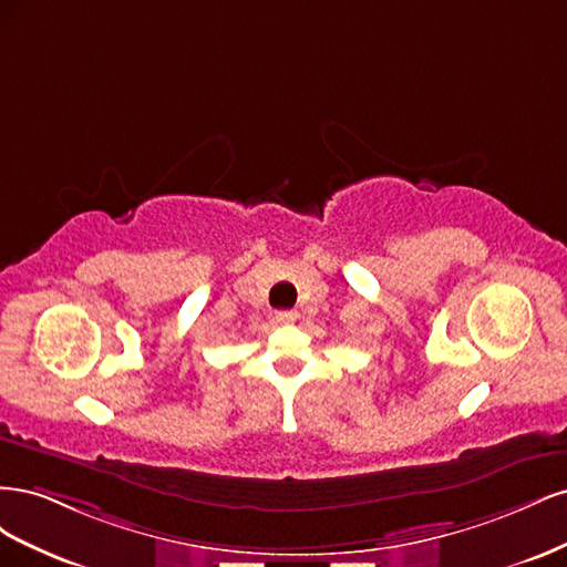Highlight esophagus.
<instances>
[{
  "instance_id": "obj_1",
  "label": "esophagus",
  "mask_w": 567,
  "mask_h": 567,
  "mask_svg": "<svg viewBox=\"0 0 567 567\" xmlns=\"http://www.w3.org/2000/svg\"><path fill=\"white\" fill-rule=\"evenodd\" d=\"M298 319V312L296 310H279L277 312V321L279 323H293Z\"/></svg>"
}]
</instances>
